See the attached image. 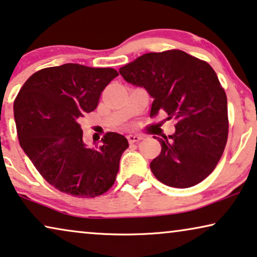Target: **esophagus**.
<instances>
[{
	"instance_id": "34e87169",
	"label": "esophagus",
	"mask_w": 257,
	"mask_h": 257,
	"mask_svg": "<svg viewBox=\"0 0 257 257\" xmlns=\"http://www.w3.org/2000/svg\"><path fill=\"white\" fill-rule=\"evenodd\" d=\"M126 139H128L129 143H135V142L141 141V140H142V136H140V135H133V134H131V135L126 136Z\"/></svg>"
}]
</instances>
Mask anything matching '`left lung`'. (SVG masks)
Wrapping results in <instances>:
<instances>
[{
	"label": "left lung",
	"mask_w": 257,
	"mask_h": 257,
	"mask_svg": "<svg viewBox=\"0 0 257 257\" xmlns=\"http://www.w3.org/2000/svg\"><path fill=\"white\" fill-rule=\"evenodd\" d=\"M122 77L154 98L150 117L166 111L175 133L155 138L160 155L150 169L160 182L189 188L213 172L228 138L227 96L213 68L182 50L147 53L119 68Z\"/></svg>",
	"instance_id": "8db88e82"
}]
</instances>
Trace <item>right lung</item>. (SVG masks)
I'll use <instances>...</instances> for the list:
<instances>
[{"label":"right lung","mask_w":257,"mask_h":257,"mask_svg":"<svg viewBox=\"0 0 257 257\" xmlns=\"http://www.w3.org/2000/svg\"><path fill=\"white\" fill-rule=\"evenodd\" d=\"M117 75L112 68L77 63L44 68L26 81L14 102L20 146L43 179L62 193L95 197L115 182L128 141L107 133L100 147L90 148L80 122Z\"/></svg>","instance_id":"right-lung-1"}]
</instances>
